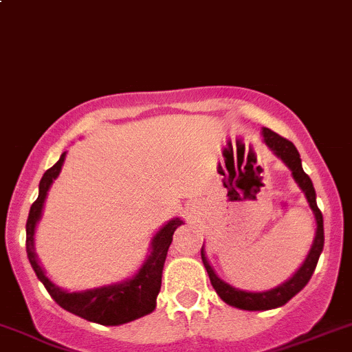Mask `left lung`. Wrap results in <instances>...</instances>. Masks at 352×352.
Masks as SVG:
<instances>
[{"label": "left lung", "instance_id": "1", "mask_svg": "<svg viewBox=\"0 0 352 352\" xmlns=\"http://www.w3.org/2000/svg\"><path fill=\"white\" fill-rule=\"evenodd\" d=\"M262 134H264L265 144H267V146L286 163L287 168L291 170V175H293L294 182H296L298 186H300V189L305 192V197H307L308 204H310L311 211H314L315 223H317V232H315L314 243H311V248L310 252H308L307 258H305V262L301 264V267L294 272L293 278H289L286 283L274 287V289L261 291V293L236 289V287L230 286L228 283L219 279L218 276H216V272L212 271L211 265H209L204 247L201 248L202 264H204L206 271H208L211 285L216 289V293H218V296L221 298L225 303L232 305V307L250 311L271 310V308L283 307V305L287 303L294 294L300 293V291L307 286V283L310 281L311 274H314L315 267H317L318 257H320L322 250H324V218H322V212L317 206V194H315L314 184H311L310 177L303 172L301 158L296 146H294L291 141H287L286 138L279 136V134L267 129V127L262 129Z\"/></svg>", "mask_w": 352, "mask_h": 352}]
</instances>
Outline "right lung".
<instances>
[{
	"mask_svg": "<svg viewBox=\"0 0 352 352\" xmlns=\"http://www.w3.org/2000/svg\"><path fill=\"white\" fill-rule=\"evenodd\" d=\"M66 153L61 155L56 165H52L38 184V197L32 204L30 212H28L27 219V257L30 261V265L34 267L35 274L41 279L42 285L49 291L52 300L65 310L71 314L78 315V317L85 318V320L97 322L102 325H120L133 322L136 318L144 317V315L151 314L156 307V296L162 287V272L163 264H165L166 252H168L170 243H172L173 232L177 226L182 225V219L173 218L166 223L160 232L156 233L151 240V254L148 255L146 262L141 265L136 276L122 283H116V285L95 287V289L87 291H69L61 289L56 286L51 279L45 276L44 269L41 267L37 261V255L34 250V235L35 226H37L38 219H41L42 208H44V201L47 197V190L51 184L54 182L56 177L61 172V166L65 163Z\"/></svg>",
	"mask_w": 352,
	"mask_h": 352,
	"instance_id": "obj_1",
	"label": "right lung"
}]
</instances>
